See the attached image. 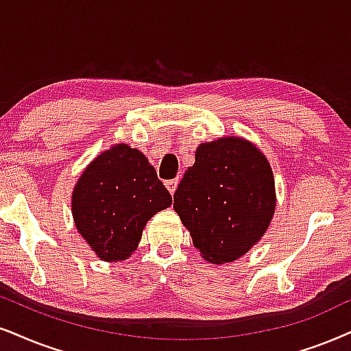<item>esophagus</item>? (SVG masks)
Here are the masks:
<instances>
[{
	"mask_svg": "<svg viewBox=\"0 0 351 351\" xmlns=\"http://www.w3.org/2000/svg\"><path fill=\"white\" fill-rule=\"evenodd\" d=\"M178 178L176 180H168L167 183H165V186H167V189L170 191V194H175V191H176V188H178Z\"/></svg>",
	"mask_w": 351,
	"mask_h": 351,
	"instance_id": "34e87169",
	"label": "esophagus"
}]
</instances>
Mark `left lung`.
Wrapping results in <instances>:
<instances>
[{
  "mask_svg": "<svg viewBox=\"0 0 351 351\" xmlns=\"http://www.w3.org/2000/svg\"><path fill=\"white\" fill-rule=\"evenodd\" d=\"M173 199L202 257L232 263L259 241L272 220L274 175L251 143L221 137L199 145Z\"/></svg>",
  "mask_w": 351,
  "mask_h": 351,
  "instance_id": "obj_1",
  "label": "left lung"
}]
</instances>
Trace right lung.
Instances as JSON below:
<instances>
[{
    "label": "right lung",
    "instance_id": "obj_1",
    "mask_svg": "<svg viewBox=\"0 0 351 351\" xmlns=\"http://www.w3.org/2000/svg\"><path fill=\"white\" fill-rule=\"evenodd\" d=\"M171 196L155 168L137 149L118 144L86 168L73 193L79 233L104 261L128 259L139 245L145 223Z\"/></svg>",
    "mask_w": 351,
    "mask_h": 351
}]
</instances>
